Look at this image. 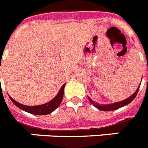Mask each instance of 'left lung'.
Segmentation results:
<instances>
[{"mask_svg":"<svg viewBox=\"0 0 148 148\" xmlns=\"http://www.w3.org/2000/svg\"><path fill=\"white\" fill-rule=\"evenodd\" d=\"M140 87V85H139ZM139 87L138 88V89L136 90V91L130 97H129L127 98V99H125V100L121 101V102H118V103H113V104H108V105H100L98 104L97 103H95V102H93L90 98L88 97V99L90 102L91 104H93V106L96 107L97 108L99 109L101 111H113V110H116V109H118V108H121V107H123L125 106H127L128 105L129 103H130L133 99L136 98V95H137L138 92V90H139Z\"/></svg>","mask_w":148,"mask_h":148,"instance_id":"obj_1","label":"left lung"}]
</instances>
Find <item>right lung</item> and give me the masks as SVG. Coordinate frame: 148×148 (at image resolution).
Masks as SVG:
<instances>
[{"mask_svg":"<svg viewBox=\"0 0 148 148\" xmlns=\"http://www.w3.org/2000/svg\"><path fill=\"white\" fill-rule=\"evenodd\" d=\"M65 87V84H63L60 90H59L58 95L54 98L51 101L49 102L48 103H45L43 105H40V106H27L25 105L20 104L19 103L16 102L12 98L10 97V99H11L12 103L16 105L18 108H21V110L25 111V112H28V113L33 114H36V115H44V114H50L55 111L58 107L60 106L63 97H64V90Z\"/></svg>","mask_w":148,"mask_h":148,"instance_id":"right-lung-1","label":"right lung"}]
</instances>
